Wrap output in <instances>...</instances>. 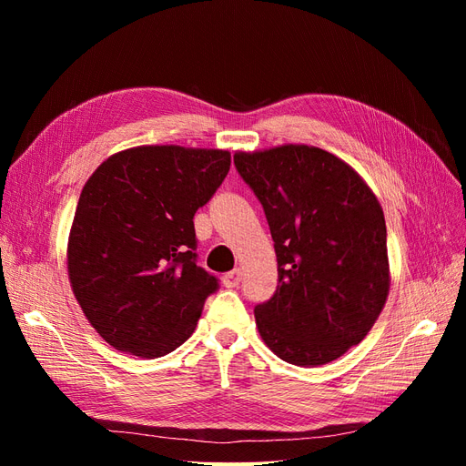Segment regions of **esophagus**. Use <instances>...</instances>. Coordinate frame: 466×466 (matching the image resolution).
Returning <instances> with one entry per match:
<instances>
[{"mask_svg":"<svg viewBox=\"0 0 466 466\" xmlns=\"http://www.w3.org/2000/svg\"><path fill=\"white\" fill-rule=\"evenodd\" d=\"M238 284H241V270H238V268H235V270H231V272L223 276V286L225 288H237Z\"/></svg>","mask_w":466,"mask_h":466,"instance_id":"1","label":"esophagus"}]
</instances>
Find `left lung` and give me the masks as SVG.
<instances>
[{"label":"left lung","mask_w":466,"mask_h":466,"mask_svg":"<svg viewBox=\"0 0 466 466\" xmlns=\"http://www.w3.org/2000/svg\"><path fill=\"white\" fill-rule=\"evenodd\" d=\"M233 163L262 204L278 258V288L255 307L262 340L301 368L338 360L387 301V228L375 194L319 147L235 153Z\"/></svg>","instance_id":"left-lung-1"}]
</instances>
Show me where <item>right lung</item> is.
<instances>
[{
	"label": "right lung",
	"mask_w": 466,
	"mask_h": 466,
	"mask_svg": "<svg viewBox=\"0 0 466 466\" xmlns=\"http://www.w3.org/2000/svg\"><path fill=\"white\" fill-rule=\"evenodd\" d=\"M229 167V151L144 146L112 155L83 187L67 272L112 348L153 360L194 332L219 279L198 266L192 219Z\"/></svg>",
	"instance_id": "1"
}]
</instances>
